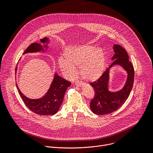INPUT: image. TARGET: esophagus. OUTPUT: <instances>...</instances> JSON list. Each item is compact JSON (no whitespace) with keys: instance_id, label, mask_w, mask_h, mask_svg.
Masks as SVG:
<instances>
[{"instance_id":"1","label":"esophagus","mask_w":153,"mask_h":153,"mask_svg":"<svg viewBox=\"0 0 153 153\" xmlns=\"http://www.w3.org/2000/svg\"><path fill=\"white\" fill-rule=\"evenodd\" d=\"M75 85L77 86H82L83 85V83L82 82H76Z\"/></svg>"}]
</instances>
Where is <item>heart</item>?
I'll return each instance as SVG.
<instances>
[{"label":"heart","instance_id":"1","mask_svg":"<svg viewBox=\"0 0 153 153\" xmlns=\"http://www.w3.org/2000/svg\"><path fill=\"white\" fill-rule=\"evenodd\" d=\"M63 57L59 59V67L62 72L70 78L76 76V67H80V76L89 82L98 80L105 70L104 53L92 45L69 47L65 51Z\"/></svg>","mask_w":153,"mask_h":153}]
</instances>
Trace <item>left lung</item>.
<instances>
[{"mask_svg":"<svg viewBox=\"0 0 153 153\" xmlns=\"http://www.w3.org/2000/svg\"><path fill=\"white\" fill-rule=\"evenodd\" d=\"M114 60L102 76L97 80L90 83L95 91V96L90 102V108L96 114L104 115L116 110L126 100L131 91L134 79L133 65L129 61V56L126 50L119 45L113 46ZM122 66L128 73V78L124 88L117 92H111L108 88V71L114 64Z\"/></svg>","mask_w":153,"mask_h":153,"instance_id":"left-lung-1","label":"left lung"}]
</instances>
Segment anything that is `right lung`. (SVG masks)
Listing matches in <instances>:
<instances>
[{
  "label": "right lung",
  "instance_id": "obj_1",
  "mask_svg": "<svg viewBox=\"0 0 153 153\" xmlns=\"http://www.w3.org/2000/svg\"><path fill=\"white\" fill-rule=\"evenodd\" d=\"M40 40L41 43H43L49 42L48 38L46 37ZM44 47L47 48V45H44ZM40 51H44L42 45L40 43L34 42L26 49L24 54ZM71 84V82L65 80L56 74L48 92L44 96L39 99H30L21 93L17 84L16 87L21 98L29 110L40 116H48L55 114L57 112L63 102L65 93Z\"/></svg>",
  "mask_w": 153,
  "mask_h": 153
}]
</instances>
